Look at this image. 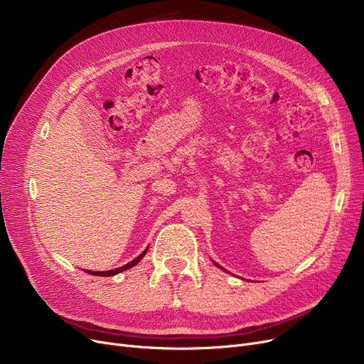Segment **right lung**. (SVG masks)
Masks as SVG:
<instances>
[{
  "mask_svg": "<svg viewBox=\"0 0 364 364\" xmlns=\"http://www.w3.org/2000/svg\"><path fill=\"white\" fill-rule=\"evenodd\" d=\"M146 252H147V247H146V251H143L136 259H132L131 262H128V264H125V265H122V267H119V269H114V270H107V272H87V273H90V274H92V276H114V274H118V273H121V272H125V270H128L129 267H134L136 265L144 255H146Z\"/></svg>",
  "mask_w": 364,
  "mask_h": 364,
  "instance_id": "add662e5",
  "label": "right lung"
}]
</instances>
